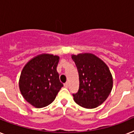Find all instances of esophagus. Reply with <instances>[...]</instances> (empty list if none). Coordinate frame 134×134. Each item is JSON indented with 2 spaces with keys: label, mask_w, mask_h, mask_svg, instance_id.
I'll list each match as a JSON object with an SVG mask.
<instances>
[{
  "label": "esophagus",
  "mask_w": 134,
  "mask_h": 134,
  "mask_svg": "<svg viewBox=\"0 0 134 134\" xmlns=\"http://www.w3.org/2000/svg\"><path fill=\"white\" fill-rule=\"evenodd\" d=\"M64 86H65V88H68V87H69V83H65V84H64Z\"/></svg>",
  "instance_id": "1"
}]
</instances>
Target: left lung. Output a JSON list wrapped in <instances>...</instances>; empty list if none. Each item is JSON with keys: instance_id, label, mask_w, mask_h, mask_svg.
Returning <instances> with one entry per match:
<instances>
[{"instance_id": "1", "label": "left lung", "mask_w": 134, "mask_h": 134, "mask_svg": "<svg viewBox=\"0 0 134 134\" xmlns=\"http://www.w3.org/2000/svg\"><path fill=\"white\" fill-rule=\"evenodd\" d=\"M77 67L79 88L73 94L77 104L86 108H94L105 102L113 88V77L108 66L92 53L72 55Z\"/></svg>"}]
</instances>
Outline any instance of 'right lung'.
<instances>
[{
    "instance_id": "obj_1",
    "label": "right lung",
    "mask_w": 134,
    "mask_h": 134,
    "mask_svg": "<svg viewBox=\"0 0 134 134\" xmlns=\"http://www.w3.org/2000/svg\"><path fill=\"white\" fill-rule=\"evenodd\" d=\"M59 56L41 54L24 66L19 79L22 96L32 106L42 108L52 103L63 84L56 70Z\"/></svg>"
}]
</instances>
